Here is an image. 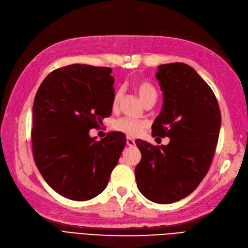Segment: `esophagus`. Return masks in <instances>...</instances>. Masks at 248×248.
<instances>
[{"instance_id": "esophagus-1", "label": "esophagus", "mask_w": 248, "mask_h": 248, "mask_svg": "<svg viewBox=\"0 0 248 248\" xmlns=\"http://www.w3.org/2000/svg\"><path fill=\"white\" fill-rule=\"evenodd\" d=\"M126 145H129V146H135V145H136L135 140L132 139V138H127V139H126Z\"/></svg>"}]
</instances>
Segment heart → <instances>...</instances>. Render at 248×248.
<instances>
[{
  "mask_svg": "<svg viewBox=\"0 0 248 248\" xmlns=\"http://www.w3.org/2000/svg\"><path fill=\"white\" fill-rule=\"evenodd\" d=\"M135 91L138 93L140 100L145 104L149 101H155L156 98V91L155 86L148 81L142 80L138 81L135 84ZM123 97V92L117 91L114 94L112 106L113 109H116L119 105ZM113 129L115 131H118L121 133H124L130 137H135V136L139 135L143 130L145 129V124L143 122L137 121V119L130 118V117H122L118 118L113 123Z\"/></svg>",
  "mask_w": 248,
  "mask_h": 248,
  "instance_id": "b5f03b06",
  "label": "heart"
}]
</instances>
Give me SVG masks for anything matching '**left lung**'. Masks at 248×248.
Here are the masks:
<instances>
[{
  "label": "left lung",
  "mask_w": 248,
  "mask_h": 248,
  "mask_svg": "<svg viewBox=\"0 0 248 248\" xmlns=\"http://www.w3.org/2000/svg\"><path fill=\"white\" fill-rule=\"evenodd\" d=\"M156 78L164 94L153 136L169 137L168 145L135 143L141 161L135 175L141 194L158 204L187 197L208 172L220 130V110L211 87L183 62L159 65Z\"/></svg>",
  "instance_id": "left-lung-1"
}]
</instances>
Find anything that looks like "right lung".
<instances>
[{
  "instance_id": "right-lung-1",
  "label": "right lung",
  "mask_w": 248,
  "mask_h": 248,
  "mask_svg": "<svg viewBox=\"0 0 248 248\" xmlns=\"http://www.w3.org/2000/svg\"><path fill=\"white\" fill-rule=\"evenodd\" d=\"M108 67L74 63L40 85L33 105L31 147L39 172L62 197L87 201L106 188L125 146L123 133L90 137L111 115L114 78Z\"/></svg>"
}]
</instances>
